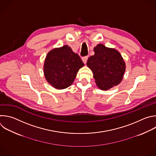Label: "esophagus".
I'll return each mask as SVG.
<instances>
[{
    "label": "esophagus",
    "instance_id": "34e87169",
    "mask_svg": "<svg viewBox=\"0 0 156 156\" xmlns=\"http://www.w3.org/2000/svg\"><path fill=\"white\" fill-rule=\"evenodd\" d=\"M87 59H88V57H87V56L83 57V58H82V61H83V62L84 64H86Z\"/></svg>",
    "mask_w": 156,
    "mask_h": 156
}]
</instances>
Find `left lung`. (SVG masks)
<instances>
[{"label": "left lung", "mask_w": 156, "mask_h": 156, "mask_svg": "<svg viewBox=\"0 0 156 156\" xmlns=\"http://www.w3.org/2000/svg\"><path fill=\"white\" fill-rule=\"evenodd\" d=\"M94 55L89 58L87 66L92 70L97 86L108 90L119 84L123 78L126 64L119 51L98 44L94 48Z\"/></svg>", "instance_id": "8db88e82"}]
</instances>
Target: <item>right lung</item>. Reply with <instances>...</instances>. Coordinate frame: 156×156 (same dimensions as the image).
Wrapping results in <instances>:
<instances>
[{
  "label": "right lung",
  "instance_id": "obj_1",
  "mask_svg": "<svg viewBox=\"0 0 156 156\" xmlns=\"http://www.w3.org/2000/svg\"><path fill=\"white\" fill-rule=\"evenodd\" d=\"M84 66L80 57L68 45L55 48L48 53L44 64L46 80L58 89L69 87L74 81L79 69Z\"/></svg>",
  "mask_w": 156,
  "mask_h": 156
}]
</instances>
